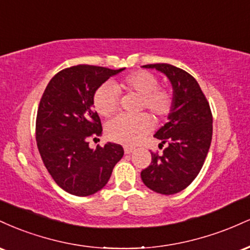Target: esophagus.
<instances>
[{
  "mask_svg": "<svg viewBox=\"0 0 250 250\" xmlns=\"http://www.w3.org/2000/svg\"><path fill=\"white\" fill-rule=\"evenodd\" d=\"M134 150H135V148H133V147H125V154L133 153Z\"/></svg>",
  "mask_w": 250,
  "mask_h": 250,
  "instance_id": "34e87169",
  "label": "esophagus"
}]
</instances>
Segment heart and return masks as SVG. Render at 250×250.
Segmentation results:
<instances>
[{
  "label": "heart",
  "instance_id": "1",
  "mask_svg": "<svg viewBox=\"0 0 250 250\" xmlns=\"http://www.w3.org/2000/svg\"><path fill=\"white\" fill-rule=\"evenodd\" d=\"M160 81L154 74L137 70L128 74L115 85L105 83L97 88L93 97L94 108L100 115L108 117L119 108V91H134L141 95L140 109H148L159 120L170 116L175 107L171 89L159 87ZM153 119L142 113L136 116L120 115L105 125V134L110 141L125 146L139 143L153 128Z\"/></svg>",
  "mask_w": 250,
  "mask_h": 250
}]
</instances>
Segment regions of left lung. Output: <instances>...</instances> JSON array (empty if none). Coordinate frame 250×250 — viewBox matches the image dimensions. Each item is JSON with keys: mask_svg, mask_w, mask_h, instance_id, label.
Wrapping results in <instances>:
<instances>
[{"mask_svg": "<svg viewBox=\"0 0 250 250\" xmlns=\"http://www.w3.org/2000/svg\"><path fill=\"white\" fill-rule=\"evenodd\" d=\"M167 75L174 89L175 107L169 121L154 135L162 154L151 153V163L141 179L155 193L176 194L200 173L213 136V115L199 83L190 74L168 63L146 64Z\"/></svg>", "mask_w": 250, "mask_h": 250, "instance_id": "left-lung-1", "label": "left lung"}]
</instances>
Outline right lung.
I'll return each instance as SVG.
<instances>
[{
    "label": "right lung",
    "mask_w": 250,
    "mask_h": 250,
    "mask_svg": "<svg viewBox=\"0 0 250 250\" xmlns=\"http://www.w3.org/2000/svg\"><path fill=\"white\" fill-rule=\"evenodd\" d=\"M123 69L79 64L65 68L50 80L36 116V143L54 181L75 196H89L107 185L122 159V146L107 143L89 148V140L102 135L93 109L97 88Z\"/></svg>",
    "instance_id": "add662e5"
}]
</instances>
